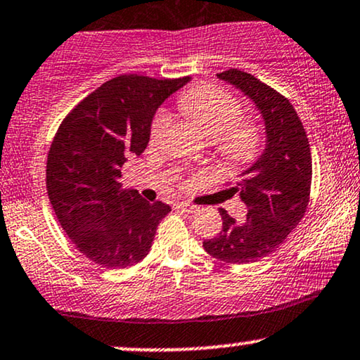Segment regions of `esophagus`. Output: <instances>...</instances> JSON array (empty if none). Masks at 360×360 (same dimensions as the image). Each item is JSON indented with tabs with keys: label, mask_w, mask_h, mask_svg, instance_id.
I'll use <instances>...</instances> for the list:
<instances>
[{
	"label": "esophagus",
	"mask_w": 360,
	"mask_h": 360,
	"mask_svg": "<svg viewBox=\"0 0 360 360\" xmlns=\"http://www.w3.org/2000/svg\"><path fill=\"white\" fill-rule=\"evenodd\" d=\"M174 209H176V211L186 212V214H193V212L198 211V207L193 206V204H189V202H176Z\"/></svg>",
	"instance_id": "1"
}]
</instances>
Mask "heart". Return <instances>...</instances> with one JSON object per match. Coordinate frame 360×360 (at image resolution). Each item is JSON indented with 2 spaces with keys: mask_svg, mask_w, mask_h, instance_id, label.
<instances>
[{
  "mask_svg": "<svg viewBox=\"0 0 360 360\" xmlns=\"http://www.w3.org/2000/svg\"><path fill=\"white\" fill-rule=\"evenodd\" d=\"M181 112L209 139L217 151L233 165H245L256 156L259 133L256 126L243 120V108L233 94L217 86H199L179 98ZM171 116L159 112L153 120L149 141L159 144L171 127Z\"/></svg>",
  "mask_w": 360,
  "mask_h": 360,
  "instance_id": "b5f03b06",
  "label": "heart"
}]
</instances>
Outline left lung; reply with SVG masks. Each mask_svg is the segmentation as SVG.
<instances>
[{"instance_id": "obj_1", "label": "left lung", "mask_w": 360, "mask_h": 360, "mask_svg": "<svg viewBox=\"0 0 360 360\" xmlns=\"http://www.w3.org/2000/svg\"><path fill=\"white\" fill-rule=\"evenodd\" d=\"M217 78L239 88L256 104L266 122V149L229 189L248 206L238 222L219 209L222 229L202 243L204 251L227 264H249L269 256L289 238L309 206L312 183L311 146L289 99L256 76L236 68Z\"/></svg>"}]
</instances>
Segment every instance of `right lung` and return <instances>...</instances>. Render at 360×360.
<instances>
[{
	"label": "right lung",
	"instance_id": "obj_1",
	"mask_svg": "<svg viewBox=\"0 0 360 360\" xmlns=\"http://www.w3.org/2000/svg\"><path fill=\"white\" fill-rule=\"evenodd\" d=\"M191 78H112L59 124L46 162V191L75 248L106 269L134 266L151 249L169 204H149L121 186V167L149 143L156 109Z\"/></svg>",
	"mask_w": 360,
	"mask_h": 360
}]
</instances>
